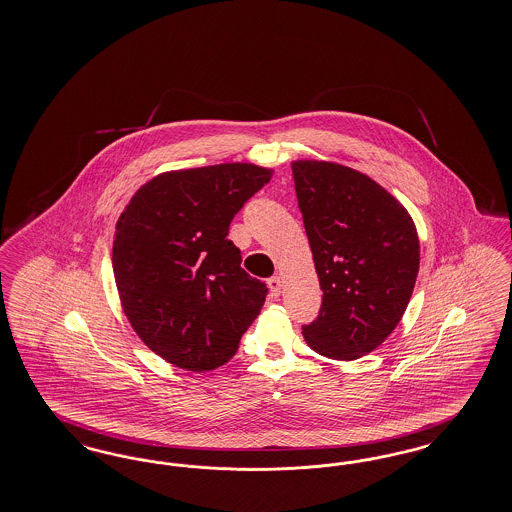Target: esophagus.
<instances>
[{"label": "esophagus", "instance_id": "esophagus-1", "mask_svg": "<svg viewBox=\"0 0 512 512\" xmlns=\"http://www.w3.org/2000/svg\"><path fill=\"white\" fill-rule=\"evenodd\" d=\"M268 287H270V295H272L274 299L280 297V293H282V280H280V276L268 278Z\"/></svg>", "mask_w": 512, "mask_h": 512}]
</instances>
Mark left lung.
Here are the masks:
<instances>
[{
	"label": "left lung",
	"instance_id": "1",
	"mask_svg": "<svg viewBox=\"0 0 512 512\" xmlns=\"http://www.w3.org/2000/svg\"><path fill=\"white\" fill-rule=\"evenodd\" d=\"M293 181L324 291L308 347L356 360L398 326L419 272V238L404 205L345 165L293 162Z\"/></svg>",
	"mask_w": 512,
	"mask_h": 512
}]
</instances>
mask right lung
Here are the masks:
<instances>
[{"label":"right lung","mask_w":512,"mask_h":512,"mask_svg":"<svg viewBox=\"0 0 512 512\" xmlns=\"http://www.w3.org/2000/svg\"><path fill=\"white\" fill-rule=\"evenodd\" d=\"M272 177L251 164L164 173L123 209L112 247L123 310L144 345L169 364H226L265 305L268 287L240 266L228 226Z\"/></svg>","instance_id":"right-lung-1"}]
</instances>
